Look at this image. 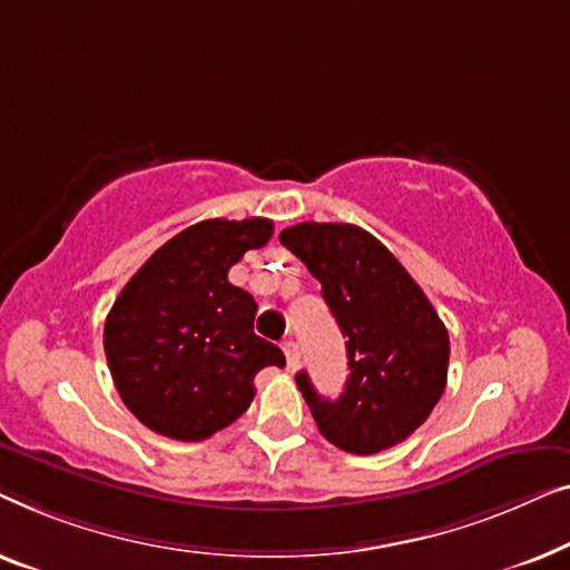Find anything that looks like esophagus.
Listing matches in <instances>:
<instances>
[{
	"instance_id": "esophagus-1",
	"label": "esophagus",
	"mask_w": 570,
	"mask_h": 570,
	"mask_svg": "<svg viewBox=\"0 0 570 570\" xmlns=\"http://www.w3.org/2000/svg\"><path fill=\"white\" fill-rule=\"evenodd\" d=\"M284 354H286V368H288V372H294V368L299 366V346H296L294 341H286L284 343Z\"/></svg>"
}]
</instances>
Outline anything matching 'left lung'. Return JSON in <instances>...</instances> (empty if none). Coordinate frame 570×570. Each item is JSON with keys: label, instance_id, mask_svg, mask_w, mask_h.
Instances as JSON below:
<instances>
[{"label": "left lung", "instance_id": "1", "mask_svg": "<svg viewBox=\"0 0 570 570\" xmlns=\"http://www.w3.org/2000/svg\"><path fill=\"white\" fill-rule=\"evenodd\" d=\"M278 239L323 284L346 338L351 372L338 400L317 395L307 372L296 374L320 434L351 454L405 442L446 387L449 335L429 296L380 239L354 224L304 222Z\"/></svg>", "mask_w": 570, "mask_h": 570}]
</instances>
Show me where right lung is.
I'll list each match as a JSON object with an SVG mask.
<instances>
[{"label": "right lung", "mask_w": 570, "mask_h": 570, "mask_svg": "<svg viewBox=\"0 0 570 570\" xmlns=\"http://www.w3.org/2000/svg\"><path fill=\"white\" fill-rule=\"evenodd\" d=\"M274 235V222L206 219L159 247L108 312L102 346L116 390L144 426L202 442L237 421L261 368L282 348L253 333L258 304L229 268Z\"/></svg>", "instance_id": "1"}]
</instances>
